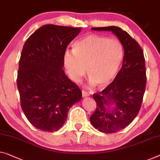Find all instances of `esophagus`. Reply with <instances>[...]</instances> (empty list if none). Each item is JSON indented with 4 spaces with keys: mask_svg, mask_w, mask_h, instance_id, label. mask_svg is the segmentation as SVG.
I'll use <instances>...</instances> for the list:
<instances>
[{
    "mask_svg": "<svg viewBox=\"0 0 160 160\" xmlns=\"http://www.w3.org/2000/svg\"><path fill=\"white\" fill-rule=\"evenodd\" d=\"M82 97H89V93H88L87 92H85V91H82Z\"/></svg>",
    "mask_w": 160,
    "mask_h": 160,
    "instance_id": "esophagus-1",
    "label": "esophagus"
}]
</instances>
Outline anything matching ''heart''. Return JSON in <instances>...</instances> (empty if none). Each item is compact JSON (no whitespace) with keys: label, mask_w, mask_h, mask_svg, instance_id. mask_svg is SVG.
<instances>
[{"label":"heart","mask_w":160,"mask_h":160,"mask_svg":"<svg viewBox=\"0 0 160 160\" xmlns=\"http://www.w3.org/2000/svg\"><path fill=\"white\" fill-rule=\"evenodd\" d=\"M124 57V48L117 38L88 34L73 44L72 51L66 50L63 63L69 78L78 82L86 72L92 87L105 88L113 81Z\"/></svg>","instance_id":"heart-1"}]
</instances>
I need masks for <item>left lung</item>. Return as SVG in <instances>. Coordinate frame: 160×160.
<instances>
[{
  "label": "left lung",
  "instance_id": "1",
  "mask_svg": "<svg viewBox=\"0 0 160 160\" xmlns=\"http://www.w3.org/2000/svg\"><path fill=\"white\" fill-rule=\"evenodd\" d=\"M92 30L112 31L124 48L122 66L114 81L93 95L97 109L90 117L92 126L102 132L113 133L127 127L138 114L146 88L145 60L139 43L119 27Z\"/></svg>",
  "mask_w": 160,
  "mask_h": 160
}]
</instances>
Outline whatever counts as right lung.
Wrapping results in <instances>:
<instances>
[{"label": "right lung", "instance_id": "right-lung-1", "mask_svg": "<svg viewBox=\"0 0 160 160\" xmlns=\"http://www.w3.org/2000/svg\"><path fill=\"white\" fill-rule=\"evenodd\" d=\"M82 31L48 24L29 36L22 50L17 78L21 105L31 124L56 132L64 124L70 107L82 93L63 70L67 46Z\"/></svg>", "mask_w": 160, "mask_h": 160}]
</instances>
